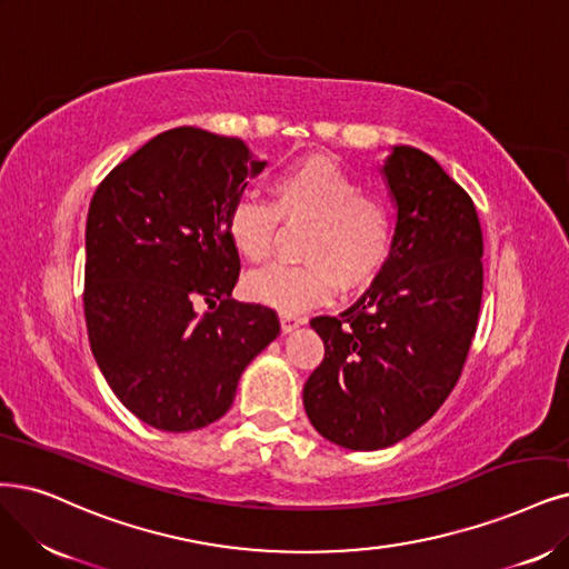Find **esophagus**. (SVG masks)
<instances>
[{
    "label": "esophagus",
    "mask_w": 569,
    "mask_h": 569,
    "mask_svg": "<svg viewBox=\"0 0 569 569\" xmlns=\"http://www.w3.org/2000/svg\"><path fill=\"white\" fill-rule=\"evenodd\" d=\"M305 319L296 317V313H281V330L283 332H292L298 326H302Z\"/></svg>",
    "instance_id": "1"
}]
</instances>
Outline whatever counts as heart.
<instances>
[{
    "instance_id": "1",
    "label": "heart",
    "mask_w": 569,
    "mask_h": 569,
    "mask_svg": "<svg viewBox=\"0 0 569 569\" xmlns=\"http://www.w3.org/2000/svg\"><path fill=\"white\" fill-rule=\"evenodd\" d=\"M271 206L241 197L227 213V237L248 262H264L277 239L279 218L311 220L305 239L307 264H271L246 279L250 300L283 313L326 302L335 286L351 292L385 267L393 241V216L385 199L328 157L292 161L269 182Z\"/></svg>"
}]
</instances>
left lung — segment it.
<instances>
[{
    "label": "left lung",
    "mask_w": 569,
    "mask_h": 569,
    "mask_svg": "<svg viewBox=\"0 0 569 569\" xmlns=\"http://www.w3.org/2000/svg\"><path fill=\"white\" fill-rule=\"evenodd\" d=\"M382 176L396 203L391 252L340 317H317L326 353L302 401L347 450H382L436 415L455 389L482 298V231L471 197L440 163L391 147Z\"/></svg>",
    "instance_id": "8db88e82"
}]
</instances>
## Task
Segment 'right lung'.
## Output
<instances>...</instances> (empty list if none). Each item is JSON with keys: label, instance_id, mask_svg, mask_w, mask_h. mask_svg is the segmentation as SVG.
Segmentation results:
<instances>
[{"label": "right lung", "instance_id": "right-lung-1", "mask_svg": "<svg viewBox=\"0 0 569 569\" xmlns=\"http://www.w3.org/2000/svg\"><path fill=\"white\" fill-rule=\"evenodd\" d=\"M264 166L241 138L180 126L114 166L91 199V351L119 401L159 431L220 419L281 332L277 311L231 298L241 262L227 213Z\"/></svg>", "mask_w": 569, "mask_h": 569}]
</instances>
